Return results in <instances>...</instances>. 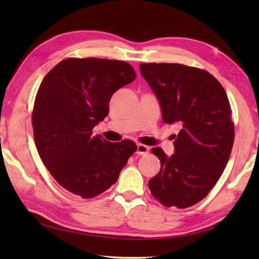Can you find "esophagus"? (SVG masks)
<instances>
[{"mask_svg": "<svg viewBox=\"0 0 259 259\" xmlns=\"http://www.w3.org/2000/svg\"><path fill=\"white\" fill-rule=\"evenodd\" d=\"M136 152L138 153V155H146V153L149 152V147H147L145 145H141V144H138V145H137Z\"/></svg>", "mask_w": 259, "mask_h": 259, "instance_id": "obj_1", "label": "esophagus"}]
</instances>
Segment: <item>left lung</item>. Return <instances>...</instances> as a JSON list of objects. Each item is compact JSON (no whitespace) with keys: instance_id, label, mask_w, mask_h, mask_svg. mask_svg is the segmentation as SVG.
<instances>
[{"instance_id":"left-lung-1","label":"left lung","mask_w":259,"mask_h":259,"mask_svg":"<svg viewBox=\"0 0 259 259\" xmlns=\"http://www.w3.org/2000/svg\"><path fill=\"white\" fill-rule=\"evenodd\" d=\"M140 72L160 104L164 123H178L175 152L153 148L161 169L149 180L163 206L188 208L205 198L224 171L235 129L226 92L205 70L178 63H141Z\"/></svg>"}]
</instances>
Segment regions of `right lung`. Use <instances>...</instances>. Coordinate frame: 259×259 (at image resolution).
<instances>
[{
	"label": "right lung",
	"instance_id": "right-lung-1",
	"mask_svg": "<svg viewBox=\"0 0 259 259\" xmlns=\"http://www.w3.org/2000/svg\"><path fill=\"white\" fill-rule=\"evenodd\" d=\"M135 79L129 63L98 58L65 59L45 76L32 113L34 141L65 190L93 198L117 183L137 146L107 141L92 129L108 115L113 93Z\"/></svg>",
	"mask_w": 259,
	"mask_h": 259
}]
</instances>
